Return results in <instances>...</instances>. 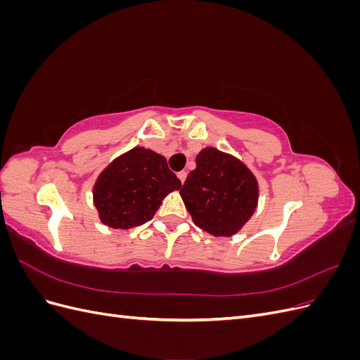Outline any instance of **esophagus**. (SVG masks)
Returning <instances> with one entry per match:
<instances>
[{
    "mask_svg": "<svg viewBox=\"0 0 360 360\" xmlns=\"http://www.w3.org/2000/svg\"><path fill=\"white\" fill-rule=\"evenodd\" d=\"M177 177H179V180L181 183H184V180H186V177H188V172L186 171H180V172H177Z\"/></svg>",
    "mask_w": 360,
    "mask_h": 360,
    "instance_id": "34e87169",
    "label": "esophagus"
}]
</instances>
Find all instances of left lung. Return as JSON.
Here are the masks:
<instances>
[{"label":"left lung","instance_id":"8db88e82","mask_svg":"<svg viewBox=\"0 0 360 360\" xmlns=\"http://www.w3.org/2000/svg\"><path fill=\"white\" fill-rule=\"evenodd\" d=\"M193 222L213 236H233L249 221L258 184L240 160L213 147L197 156V168L180 189Z\"/></svg>","mask_w":360,"mask_h":360}]
</instances>
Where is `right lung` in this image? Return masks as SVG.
Returning <instances> with one entry per match:
<instances>
[{
  "mask_svg": "<svg viewBox=\"0 0 360 360\" xmlns=\"http://www.w3.org/2000/svg\"><path fill=\"white\" fill-rule=\"evenodd\" d=\"M180 188L165 158L135 147L117 158L97 179L94 205L105 225L127 230L150 221L162 200Z\"/></svg>",
  "mask_w": 360,
  "mask_h": 360,
  "instance_id": "right-lung-1",
  "label": "right lung"
}]
</instances>
